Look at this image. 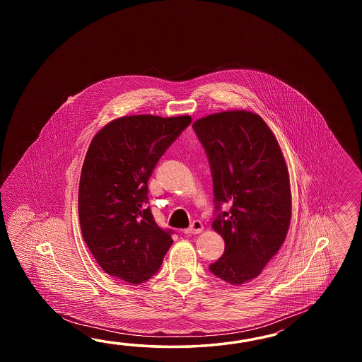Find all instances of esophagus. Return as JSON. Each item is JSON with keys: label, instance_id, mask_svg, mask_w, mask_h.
I'll return each mask as SVG.
<instances>
[{"label": "esophagus", "instance_id": "obj_1", "mask_svg": "<svg viewBox=\"0 0 362 362\" xmlns=\"http://www.w3.org/2000/svg\"><path fill=\"white\" fill-rule=\"evenodd\" d=\"M203 230V223H200L199 220L192 221L190 228L185 229L184 233L186 235H192V234H199Z\"/></svg>", "mask_w": 362, "mask_h": 362}]
</instances>
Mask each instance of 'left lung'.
I'll list each match as a JSON object with an SVG mask.
<instances>
[{"instance_id":"obj_1","label":"left lung","mask_w":362,"mask_h":362,"mask_svg":"<svg viewBox=\"0 0 362 362\" xmlns=\"http://www.w3.org/2000/svg\"><path fill=\"white\" fill-rule=\"evenodd\" d=\"M214 182L212 228L225 242L209 265L216 277L242 285L257 277L285 242L291 221L290 178L282 150L262 117L225 111L192 124ZM226 204L228 210L221 206Z\"/></svg>"}]
</instances>
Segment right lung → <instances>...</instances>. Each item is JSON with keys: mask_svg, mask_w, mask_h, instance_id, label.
I'll return each mask as SVG.
<instances>
[{"mask_svg": "<svg viewBox=\"0 0 362 362\" xmlns=\"http://www.w3.org/2000/svg\"><path fill=\"white\" fill-rule=\"evenodd\" d=\"M190 123L187 115L124 116L92 139L80 176L78 217L86 246L110 276L139 285L160 268L173 231L155 223L147 181Z\"/></svg>", "mask_w": 362, "mask_h": 362, "instance_id": "obj_1", "label": "right lung"}]
</instances>
